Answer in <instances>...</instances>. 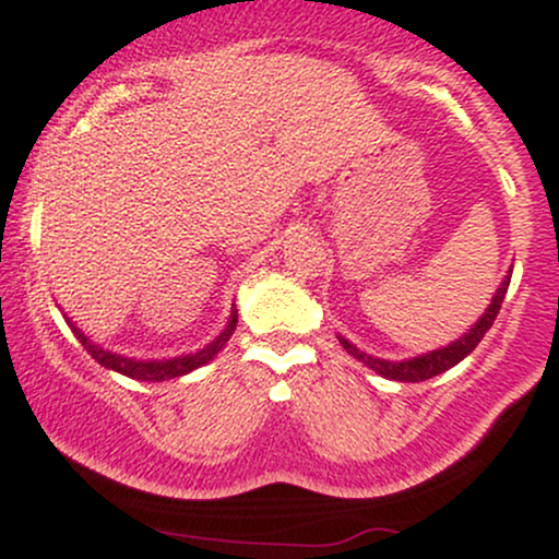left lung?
Wrapping results in <instances>:
<instances>
[{"label":"left lung","mask_w":559,"mask_h":559,"mask_svg":"<svg viewBox=\"0 0 559 559\" xmlns=\"http://www.w3.org/2000/svg\"><path fill=\"white\" fill-rule=\"evenodd\" d=\"M507 286H510V275H507V278L502 281V286L497 288L489 310H486V316L480 318L476 325H473L471 333H465L463 338H457L454 344L444 346V349L431 352V355L415 357V360H407V362H386V360H378V357L365 355V352L357 349V346H352L349 342H344V338H342V344H344V349L355 357V360L368 365L370 370H376V373H381L383 378H391V381H407V383L428 381V378H433V376L444 373V370H449V368H454V365H457L460 360H465V357L476 349L480 338L486 336V331L491 329L493 320H497V316H499V307H502V301H504Z\"/></svg>","instance_id":"obj_1"}]
</instances>
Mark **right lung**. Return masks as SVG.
<instances>
[{"instance_id": "right-lung-1", "label": "right lung", "mask_w": 559, "mask_h": 559, "mask_svg": "<svg viewBox=\"0 0 559 559\" xmlns=\"http://www.w3.org/2000/svg\"><path fill=\"white\" fill-rule=\"evenodd\" d=\"M68 325L73 329L75 338L83 344V349L88 352V355L94 357L96 362L105 365V368L115 370V373H123L128 378H136V381H168V378H178V376H186L191 373V370L199 368V365L210 362L217 352L226 346V342L230 338V333L236 329V312H230V323L228 329L221 333V336L215 338L213 344L204 346L202 352H197V355H186V357H178V360H168V362H139V360H131V357H120V355H112V352L102 349V346H96L88 342L83 333L75 329L73 323L68 320Z\"/></svg>"}]
</instances>
